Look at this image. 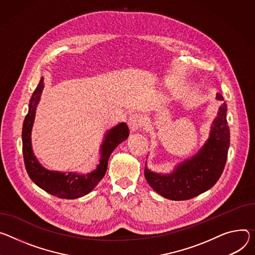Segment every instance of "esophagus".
I'll return each mask as SVG.
<instances>
[{
    "label": "esophagus",
    "instance_id": "obj_1",
    "mask_svg": "<svg viewBox=\"0 0 255 255\" xmlns=\"http://www.w3.org/2000/svg\"><path fill=\"white\" fill-rule=\"evenodd\" d=\"M142 124H143L142 118L137 114H132L128 119V126L131 132H136L138 129H140Z\"/></svg>",
    "mask_w": 255,
    "mask_h": 255
}]
</instances>
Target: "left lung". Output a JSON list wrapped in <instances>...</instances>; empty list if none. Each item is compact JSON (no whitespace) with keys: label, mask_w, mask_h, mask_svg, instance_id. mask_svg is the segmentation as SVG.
Masks as SVG:
<instances>
[{"label":"left lung","mask_w":255,"mask_h":255,"mask_svg":"<svg viewBox=\"0 0 255 255\" xmlns=\"http://www.w3.org/2000/svg\"><path fill=\"white\" fill-rule=\"evenodd\" d=\"M216 99L224 101L221 94H217ZM229 146L230 129L227 122V105L224 102L213 121L208 139L193 156L184 159L167 174L152 172L146 167L145 161V179L149 186L165 198L191 199L211 189L220 179Z\"/></svg>","instance_id":"left-lung-1"}]
</instances>
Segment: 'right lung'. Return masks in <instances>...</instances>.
Instances as JSON below:
<instances>
[{
    "mask_svg": "<svg viewBox=\"0 0 255 255\" xmlns=\"http://www.w3.org/2000/svg\"><path fill=\"white\" fill-rule=\"evenodd\" d=\"M44 87L43 77L33 91L28 105V113L23 122L22 128V150L24 164L30 179L39 188L51 195L65 199H75L88 194L104 178L111 153L129 136L126 123L122 122L108 130L105 134L100 149V161L97 168L87 174L76 172L51 171L42 167L33 153L31 144V131L34 123L36 107L39 103Z\"/></svg>",
    "mask_w": 255,
    "mask_h": 255,
    "instance_id": "add662e5",
    "label": "right lung"
}]
</instances>
